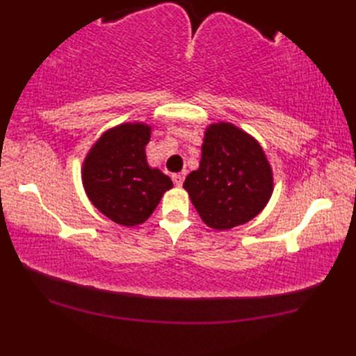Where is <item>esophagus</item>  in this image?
Masks as SVG:
<instances>
[{
    "mask_svg": "<svg viewBox=\"0 0 356 356\" xmlns=\"http://www.w3.org/2000/svg\"><path fill=\"white\" fill-rule=\"evenodd\" d=\"M185 180V172H177V174H172V182L176 186H182Z\"/></svg>",
    "mask_w": 356,
    "mask_h": 356,
    "instance_id": "esophagus-1",
    "label": "esophagus"
}]
</instances>
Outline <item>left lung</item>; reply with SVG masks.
I'll list each match as a JSON object with an SVG mask.
<instances>
[{"instance_id":"left-lung-1","label":"left lung","mask_w":356,"mask_h":356,"mask_svg":"<svg viewBox=\"0 0 356 356\" xmlns=\"http://www.w3.org/2000/svg\"><path fill=\"white\" fill-rule=\"evenodd\" d=\"M184 188L209 228L231 229L266 207L274 180L264 151L252 136L232 124L207 128L199 170Z\"/></svg>"}]
</instances>
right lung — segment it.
<instances>
[{
	"label": "right lung",
	"mask_w": 356,
	"mask_h": 356,
	"mask_svg": "<svg viewBox=\"0 0 356 356\" xmlns=\"http://www.w3.org/2000/svg\"><path fill=\"white\" fill-rule=\"evenodd\" d=\"M151 128L122 124L105 131L87 154L82 182L93 205L110 220L124 226L140 225L172 188L168 176L149 168L145 147Z\"/></svg>",
	"instance_id": "add662e5"
}]
</instances>
